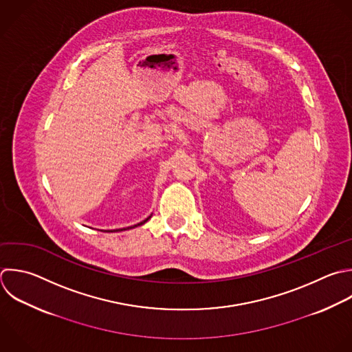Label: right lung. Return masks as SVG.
I'll return each instance as SVG.
<instances>
[{
  "instance_id": "obj_1",
  "label": "right lung",
  "mask_w": 352,
  "mask_h": 352,
  "mask_svg": "<svg viewBox=\"0 0 352 352\" xmlns=\"http://www.w3.org/2000/svg\"><path fill=\"white\" fill-rule=\"evenodd\" d=\"M150 217H151V216H148V217H147V219H146V220H143V221H140V223H139V224H136V226H132V227H128V230H129V228H135V227H138V226H142V224H144V223H146V221H147V220H148V219H150ZM122 230H126V228H122ZM122 230H116V231H122ZM111 232H113V231H111Z\"/></svg>"
}]
</instances>
